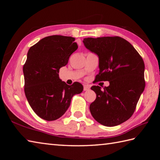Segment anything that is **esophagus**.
I'll use <instances>...</instances> for the list:
<instances>
[{
    "label": "esophagus",
    "instance_id": "34e87169",
    "mask_svg": "<svg viewBox=\"0 0 160 160\" xmlns=\"http://www.w3.org/2000/svg\"><path fill=\"white\" fill-rule=\"evenodd\" d=\"M90 89V88L88 85H84L83 86V90L84 91H89Z\"/></svg>",
    "mask_w": 160,
    "mask_h": 160
}]
</instances>
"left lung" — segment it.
Instances as JSON below:
<instances>
[{
	"label": "left lung",
	"instance_id": "1",
	"mask_svg": "<svg viewBox=\"0 0 160 160\" xmlns=\"http://www.w3.org/2000/svg\"><path fill=\"white\" fill-rule=\"evenodd\" d=\"M87 49L99 56V72L96 81H109L103 90L91 89L96 99L89 106L93 118L105 126L113 127L129 119L146 86L144 62L135 48L118 37L85 38Z\"/></svg>",
	"mask_w": 160,
	"mask_h": 160
}]
</instances>
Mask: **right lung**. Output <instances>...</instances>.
I'll list each match as a JSON object with an SVG mask.
<instances>
[{"instance_id":"right-lung-1","label":"right lung","mask_w":160,"mask_h":160,"mask_svg":"<svg viewBox=\"0 0 160 160\" xmlns=\"http://www.w3.org/2000/svg\"><path fill=\"white\" fill-rule=\"evenodd\" d=\"M75 41L71 37L49 36L28 51L23 65L24 90L34 112L45 120L61 118L69 108L72 97L83 91L79 82L69 85L59 77L60 68L67 64L78 48Z\"/></svg>"}]
</instances>
